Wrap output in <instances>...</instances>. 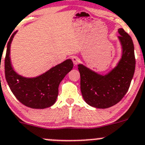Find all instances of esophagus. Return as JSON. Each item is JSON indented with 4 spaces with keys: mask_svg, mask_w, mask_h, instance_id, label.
Listing matches in <instances>:
<instances>
[{
    "mask_svg": "<svg viewBox=\"0 0 145 145\" xmlns=\"http://www.w3.org/2000/svg\"><path fill=\"white\" fill-rule=\"evenodd\" d=\"M71 59H72L73 63H74V65H76V64L78 63V62H79V59H78L76 56H73Z\"/></svg>",
    "mask_w": 145,
    "mask_h": 145,
    "instance_id": "esophagus-1",
    "label": "esophagus"
}]
</instances>
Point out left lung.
<instances>
[{"mask_svg": "<svg viewBox=\"0 0 145 145\" xmlns=\"http://www.w3.org/2000/svg\"><path fill=\"white\" fill-rule=\"evenodd\" d=\"M122 49L116 67L100 74L83 64L78 65L81 76V90L85 102L98 109L116 105L128 92L135 68L134 45L131 36L122 29L118 30Z\"/></svg>", "mask_w": 145, "mask_h": 145, "instance_id": "left-lung-1", "label": "left lung"}]
</instances>
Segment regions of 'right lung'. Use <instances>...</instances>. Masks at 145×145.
Here are the masks:
<instances>
[{"instance_id":"obj_1","label":"right lung","mask_w":145,"mask_h":145,"mask_svg":"<svg viewBox=\"0 0 145 145\" xmlns=\"http://www.w3.org/2000/svg\"><path fill=\"white\" fill-rule=\"evenodd\" d=\"M7 45L5 59V78L10 90L21 103L32 109H45L53 105L58 96L59 83L73 69L71 59H66L36 77H25L16 72L10 59V47L14 35Z\"/></svg>"}]
</instances>
